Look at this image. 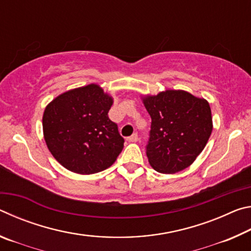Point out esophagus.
<instances>
[{
  "mask_svg": "<svg viewBox=\"0 0 251 251\" xmlns=\"http://www.w3.org/2000/svg\"><path fill=\"white\" fill-rule=\"evenodd\" d=\"M127 141L128 142H131V143H135L138 141V135L137 134H133L131 136H129V137H127Z\"/></svg>",
  "mask_w": 251,
  "mask_h": 251,
  "instance_id": "1",
  "label": "esophagus"
}]
</instances>
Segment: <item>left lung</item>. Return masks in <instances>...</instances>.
<instances>
[{
    "mask_svg": "<svg viewBox=\"0 0 251 251\" xmlns=\"http://www.w3.org/2000/svg\"><path fill=\"white\" fill-rule=\"evenodd\" d=\"M151 118L146 155L161 174H175L192 165L212 131L209 103L181 90L142 97Z\"/></svg>",
    "mask_w": 251,
    "mask_h": 251,
    "instance_id": "obj_1",
    "label": "left lung"
}]
</instances>
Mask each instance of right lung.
<instances>
[{"mask_svg":"<svg viewBox=\"0 0 251 251\" xmlns=\"http://www.w3.org/2000/svg\"><path fill=\"white\" fill-rule=\"evenodd\" d=\"M113 101L100 85L90 84L63 93L46 106L44 139L63 167L91 175L115 163L124 138L108 118Z\"/></svg>","mask_w":251,"mask_h":251,"instance_id":"obj_1","label":"right lung"}]
</instances>
